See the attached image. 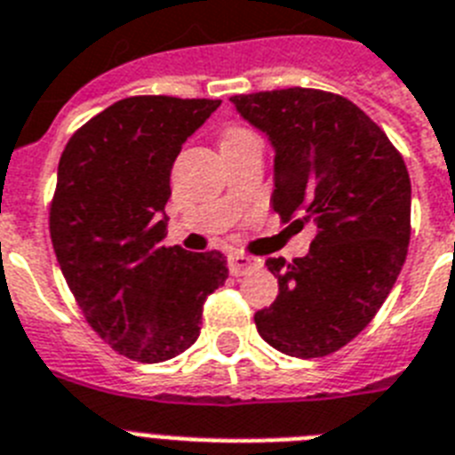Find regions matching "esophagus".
<instances>
[{"mask_svg": "<svg viewBox=\"0 0 455 455\" xmlns=\"http://www.w3.org/2000/svg\"><path fill=\"white\" fill-rule=\"evenodd\" d=\"M228 267H230V272L235 274V276H242V274H246L249 269L260 267V260L243 253H230L228 255Z\"/></svg>", "mask_w": 455, "mask_h": 455, "instance_id": "esophagus-1", "label": "esophagus"}]
</instances>
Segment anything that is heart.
Masks as SVG:
<instances>
[{
    "instance_id": "heart-1",
    "label": "heart",
    "mask_w": 455,
    "mask_h": 455,
    "mask_svg": "<svg viewBox=\"0 0 455 455\" xmlns=\"http://www.w3.org/2000/svg\"><path fill=\"white\" fill-rule=\"evenodd\" d=\"M235 132H242V130H232V132H230V134H235Z\"/></svg>"
}]
</instances>
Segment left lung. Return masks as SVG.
<instances>
[{
  "label": "left lung",
  "mask_w": 455,
  "mask_h": 455,
  "mask_svg": "<svg viewBox=\"0 0 455 455\" xmlns=\"http://www.w3.org/2000/svg\"><path fill=\"white\" fill-rule=\"evenodd\" d=\"M230 101L274 148V212L318 228L304 258H267L279 295L255 314V328L286 355L335 354L374 318L407 258L403 156L347 97L286 88Z\"/></svg>",
  "instance_id": "obj_1"
}]
</instances>
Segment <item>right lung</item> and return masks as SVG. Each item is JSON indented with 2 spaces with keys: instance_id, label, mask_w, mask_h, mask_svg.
Returning <instances> with one entry per match:
<instances>
[{
  "instance_id": "add662e5",
  "label": "right lung",
  "mask_w": 455,
  "mask_h": 455,
  "mask_svg": "<svg viewBox=\"0 0 455 455\" xmlns=\"http://www.w3.org/2000/svg\"><path fill=\"white\" fill-rule=\"evenodd\" d=\"M220 100L127 97L65 146L51 239L67 286L108 347L139 363L176 358L200 337L202 304L228 279L219 251L164 246L169 174Z\"/></svg>"
}]
</instances>
